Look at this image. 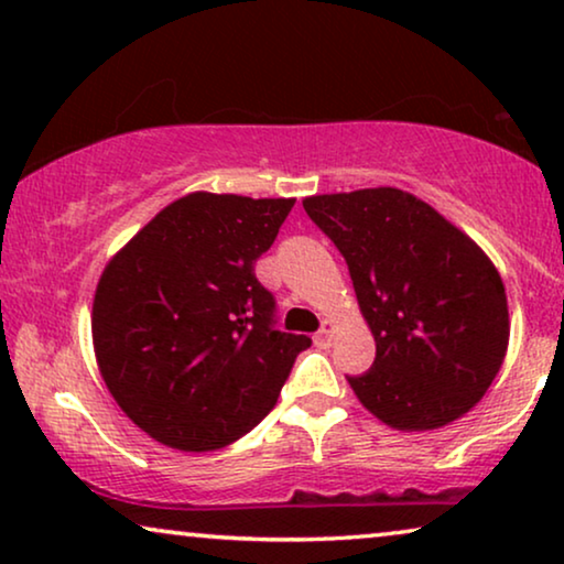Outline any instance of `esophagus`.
<instances>
[{"label":"esophagus","instance_id":"esophagus-1","mask_svg":"<svg viewBox=\"0 0 564 564\" xmlns=\"http://www.w3.org/2000/svg\"><path fill=\"white\" fill-rule=\"evenodd\" d=\"M334 330H336L334 321H323L321 330H318V334L313 336V338H315V344H321V346H328V344H330V338H334Z\"/></svg>","mask_w":564,"mask_h":564}]
</instances>
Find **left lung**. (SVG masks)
I'll return each instance as SVG.
<instances>
[{"label":"left lung","mask_w":564,"mask_h":564,"mask_svg":"<svg viewBox=\"0 0 564 564\" xmlns=\"http://www.w3.org/2000/svg\"><path fill=\"white\" fill-rule=\"evenodd\" d=\"M341 251L375 361L346 377L361 405L400 431L465 415L496 380L508 349L498 269L473 238L423 199L375 187L303 199Z\"/></svg>","instance_id":"left-lung-1"}]
</instances>
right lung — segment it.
<instances>
[{"label": "right lung", "instance_id": "add662e5", "mask_svg": "<svg viewBox=\"0 0 564 564\" xmlns=\"http://www.w3.org/2000/svg\"><path fill=\"white\" fill-rule=\"evenodd\" d=\"M292 205L192 192L105 267L91 307L99 372L156 442L213 452L249 434L311 346L274 326V295L253 274Z\"/></svg>", "mask_w": 564, "mask_h": 564}]
</instances>
